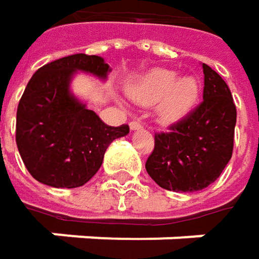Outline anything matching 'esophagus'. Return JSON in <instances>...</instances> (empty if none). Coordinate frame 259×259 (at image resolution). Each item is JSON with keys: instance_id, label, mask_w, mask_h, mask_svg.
Here are the masks:
<instances>
[{"instance_id": "34e87169", "label": "esophagus", "mask_w": 259, "mask_h": 259, "mask_svg": "<svg viewBox=\"0 0 259 259\" xmlns=\"http://www.w3.org/2000/svg\"><path fill=\"white\" fill-rule=\"evenodd\" d=\"M144 127V124L141 123V121H138V120H133V121H130V129L132 130H139Z\"/></svg>"}]
</instances>
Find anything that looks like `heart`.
<instances>
[{
    "label": "heart",
    "mask_w": 259,
    "mask_h": 259,
    "mask_svg": "<svg viewBox=\"0 0 259 259\" xmlns=\"http://www.w3.org/2000/svg\"><path fill=\"white\" fill-rule=\"evenodd\" d=\"M130 97L141 105L159 103V114L165 121H176L186 115L196 103L199 83L193 76L177 79L168 69H154L132 83Z\"/></svg>",
    "instance_id": "b5f03b06"
}]
</instances>
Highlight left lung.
Masks as SVG:
<instances>
[{
    "label": "left lung",
    "instance_id": "1",
    "mask_svg": "<svg viewBox=\"0 0 259 259\" xmlns=\"http://www.w3.org/2000/svg\"><path fill=\"white\" fill-rule=\"evenodd\" d=\"M202 102L168 132L154 133L145 162L148 176L174 192L202 190L214 183L233 156L237 109L227 82L202 64Z\"/></svg>",
    "mask_w": 259,
    "mask_h": 259
}]
</instances>
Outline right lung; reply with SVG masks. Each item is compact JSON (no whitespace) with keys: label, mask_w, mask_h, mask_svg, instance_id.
Instances as JSON below:
<instances>
[{"label":"right lung","mask_w":259,"mask_h":259,"mask_svg":"<svg viewBox=\"0 0 259 259\" xmlns=\"http://www.w3.org/2000/svg\"><path fill=\"white\" fill-rule=\"evenodd\" d=\"M76 70L106 78L102 57L75 54L40 67L29 79L16 112V145L37 181L73 189L102 166L108 145L129 133V126L105 124L69 91Z\"/></svg>","instance_id":"right-lung-1"}]
</instances>
